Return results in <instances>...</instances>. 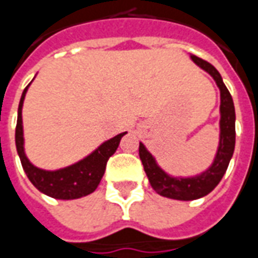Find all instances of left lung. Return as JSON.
<instances>
[{"instance_id":"left-lung-1","label":"left lung","mask_w":258,"mask_h":258,"mask_svg":"<svg viewBox=\"0 0 258 258\" xmlns=\"http://www.w3.org/2000/svg\"><path fill=\"white\" fill-rule=\"evenodd\" d=\"M190 58L196 65H199L207 74L213 76V79L215 80L221 91L220 146L217 150L213 165L197 176L173 178L157 165L154 157L147 151L143 143H140L139 146V155H140L144 172L149 178L151 187L161 196L173 199V200H183V202L196 200L200 197L207 196L221 182L235 150V119H236L233 100H232L231 93L228 91L226 86L222 82L220 72L211 63H208L207 61H204L199 56L190 55Z\"/></svg>"}]
</instances>
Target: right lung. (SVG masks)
Listing matches in <instances>:
<instances>
[{
  "mask_svg": "<svg viewBox=\"0 0 258 258\" xmlns=\"http://www.w3.org/2000/svg\"><path fill=\"white\" fill-rule=\"evenodd\" d=\"M29 86L22 93L15 131L16 150H18L22 167L25 169L27 178L41 193L54 199H59V200H74V199L90 195L97 189L105 172L108 158L116 151L120 139L126 132L119 133L115 138L104 142L90 155H87L86 158L80 160L74 165L56 169V171H44V169L34 167L32 162L27 160L25 147H23L22 107H23V100H25Z\"/></svg>",
  "mask_w": 258,
  "mask_h": 258,
  "instance_id": "1",
  "label": "right lung"
}]
</instances>
